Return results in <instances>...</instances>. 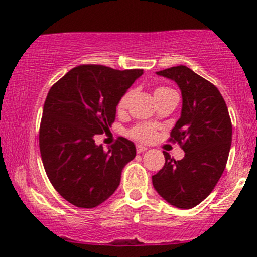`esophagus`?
Instances as JSON below:
<instances>
[{"instance_id":"1","label":"esophagus","mask_w":257,"mask_h":257,"mask_svg":"<svg viewBox=\"0 0 257 257\" xmlns=\"http://www.w3.org/2000/svg\"><path fill=\"white\" fill-rule=\"evenodd\" d=\"M145 151H147V147L143 146V145H137V152L138 153H143Z\"/></svg>"}]
</instances>
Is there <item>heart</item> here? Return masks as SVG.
I'll use <instances>...</instances> for the list:
<instances>
[{"instance_id": "1", "label": "heart", "mask_w": 257, "mask_h": 257, "mask_svg": "<svg viewBox=\"0 0 257 257\" xmlns=\"http://www.w3.org/2000/svg\"><path fill=\"white\" fill-rule=\"evenodd\" d=\"M169 91H173L172 89L167 87H158L157 89L155 90V98H158V96L163 95V94L169 93ZM133 95V91H126L124 95L122 96L119 100L118 105H117V110L118 111H123L128 107L129 101H131ZM131 135L134 139H137L139 141H146L152 140L156 135V126L151 124V123H143V124H138L137 126L131 131Z\"/></svg>"}]
</instances>
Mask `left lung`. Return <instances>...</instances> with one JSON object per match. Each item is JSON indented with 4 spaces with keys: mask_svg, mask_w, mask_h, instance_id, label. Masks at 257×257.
<instances>
[{
    "mask_svg": "<svg viewBox=\"0 0 257 257\" xmlns=\"http://www.w3.org/2000/svg\"><path fill=\"white\" fill-rule=\"evenodd\" d=\"M158 76L172 79L182 96L181 116L170 133L185 151L181 161L163 152L166 164L152 184L166 202L191 209L203 202L225 170L232 143V123L222 95L213 83L180 65Z\"/></svg>",
    "mask_w": 257,
    "mask_h": 257,
    "instance_id": "obj_1",
    "label": "left lung"
}]
</instances>
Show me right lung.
I'll use <instances>...</instances> for the list:
<instances>
[{
  "instance_id": "1",
  "label": "right lung",
  "mask_w": 257,
  "mask_h": 257,
  "mask_svg": "<svg viewBox=\"0 0 257 257\" xmlns=\"http://www.w3.org/2000/svg\"><path fill=\"white\" fill-rule=\"evenodd\" d=\"M143 73L81 65L48 91L40 126L41 157L53 187L72 205L94 208L110 198L123 168L137 155L128 139L119 138L106 152L94 137L108 131L120 98Z\"/></svg>"
}]
</instances>
